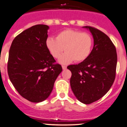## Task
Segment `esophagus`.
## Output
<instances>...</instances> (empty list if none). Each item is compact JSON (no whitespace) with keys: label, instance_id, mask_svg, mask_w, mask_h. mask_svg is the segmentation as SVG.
<instances>
[{"label":"esophagus","instance_id":"esophagus-1","mask_svg":"<svg viewBox=\"0 0 127 127\" xmlns=\"http://www.w3.org/2000/svg\"><path fill=\"white\" fill-rule=\"evenodd\" d=\"M62 67H63V69H66V68H67V66H65V65H63Z\"/></svg>","mask_w":127,"mask_h":127}]
</instances>
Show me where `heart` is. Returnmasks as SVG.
Masks as SVG:
<instances>
[{
	"label": "heart",
	"instance_id": "1",
	"mask_svg": "<svg viewBox=\"0 0 127 127\" xmlns=\"http://www.w3.org/2000/svg\"><path fill=\"white\" fill-rule=\"evenodd\" d=\"M93 44V38L89 33L72 29L62 31L56 39L49 37L46 41L47 50L55 59L60 58L64 50L66 51L60 59L62 64L86 60L92 52Z\"/></svg>",
	"mask_w": 127,
	"mask_h": 127
}]
</instances>
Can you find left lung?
I'll use <instances>...</instances> for the list:
<instances>
[{
  "label": "left lung",
  "instance_id": "left-lung-1",
  "mask_svg": "<svg viewBox=\"0 0 127 127\" xmlns=\"http://www.w3.org/2000/svg\"><path fill=\"white\" fill-rule=\"evenodd\" d=\"M94 46L86 60L67 67L72 73L70 85L77 99L90 104L102 98L115 79L117 64L116 47L106 34L92 26Z\"/></svg>",
  "mask_w": 127,
  "mask_h": 127
}]
</instances>
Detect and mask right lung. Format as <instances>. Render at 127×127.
I'll list each match as a JSON object with an SVG mask.
<instances>
[{"label":"right lung","mask_w":127,"mask_h":127,"mask_svg":"<svg viewBox=\"0 0 127 127\" xmlns=\"http://www.w3.org/2000/svg\"><path fill=\"white\" fill-rule=\"evenodd\" d=\"M48 29L37 24L24 31L14 38L9 50V79L20 95L33 103L50 95L63 70L46 47Z\"/></svg>","instance_id":"right-lung-1"}]
</instances>
